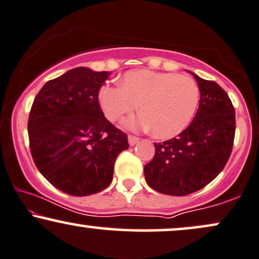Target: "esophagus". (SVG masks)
Listing matches in <instances>:
<instances>
[{
	"label": "esophagus",
	"mask_w": 259,
	"mask_h": 259,
	"mask_svg": "<svg viewBox=\"0 0 259 259\" xmlns=\"http://www.w3.org/2000/svg\"><path fill=\"white\" fill-rule=\"evenodd\" d=\"M127 141H129V145L130 146H135L136 143L140 141L139 138H136V136H133V135H129L127 136Z\"/></svg>",
	"instance_id": "obj_1"
}]
</instances>
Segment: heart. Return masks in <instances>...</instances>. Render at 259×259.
Here are the masks:
<instances>
[{
	"label": "heart",
	"instance_id": "1",
	"mask_svg": "<svg viewBox=\"0 0 259 259\" xmlns=\"http://www.w3.org/2000/svg\"><path fill=\"white\" fill-rule=\"evenodd\" d=\"M199 87L183 74L151 70L127 71L120 87L99 90V104L106 118L116 121L135 110L141 111L123 121L130 130L152 129L158 139L175 138L189 125L199 105Z\"/></svg>",
	"mask_w": 259,
	"mask_h": 259
}]
</instances>
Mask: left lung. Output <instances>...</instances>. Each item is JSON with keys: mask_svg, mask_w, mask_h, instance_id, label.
<instances>
[{"mask_svg": "<svg viewBox=\"0 0 259 259\" xmlns=\"http://www.w3.org/2000/svg\"><path fill=\"white\" fill-rule=\"evenodd\" d=\"M200 90L194 119L177 138L154 143L153 159L145 165V179L167 195L191 194L204 188L226 166L235 135V110L216 82L191 72Z\"/></svg>", "mask_w": 259, "mask_h": 259, "instance_id": "1", "label": "left lung"}]
</instances>
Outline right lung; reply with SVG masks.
Returning a JSON list of instances; mask_svg holds the SVG:
<instances>
[{
    "label": "right lung",
    "mask_w": 259,
    "mask_h": 259,
    "mask_svg": "<svg viewBox=\"0 0 259 259\" xmlns=\"http://www.w3.org/2000/svg\"><path fill=\"white\" fill-rule=\"evenodd\" d=\"M110 72L77 67L47 82L33 100L27 132L37 169L59 191L76 197L111 185L126 134L106 119L99 90Z\"/></svg>",
    "instance_id": "obj_1"
}]
</instances>
